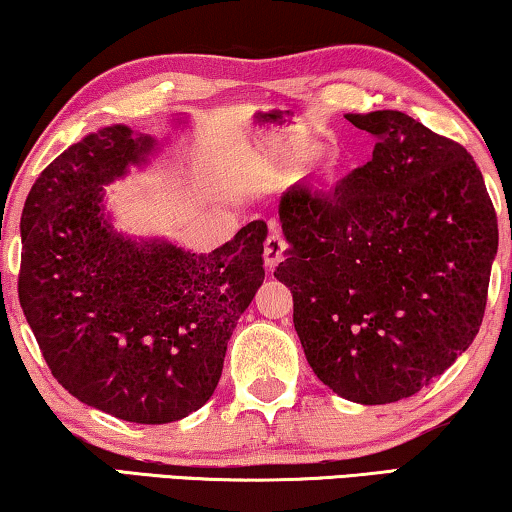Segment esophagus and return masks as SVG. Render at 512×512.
Instances as JSON below:
<instances>
[{"label": "esophagus", "instance_id": "34e87169", "mask_svg": "<svg viewBox=\"0 0 512 512\" xmlns=\"http://www.w3.org/2000/svg\"><path fill=\"white\" fill-rule=\"evenodd\" d=\"M286 249H288L286 240L281 238V233L277 231V228H272L268 240H265V265L272 270L279 261H284Z\"/></svg>", "mask_w": 512, "mask_h": 512}]
</instances>
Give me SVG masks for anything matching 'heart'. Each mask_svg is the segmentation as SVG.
<instances>
[{
    "label": "heart",
    "instance_id": "heart-1",
    "mask_svg": "<svg viewBox=\"0 0 512 512\" xmlns=\"http://www.w3.org/2000/svg\"><path fill=\"white\" fill-rule=\"evenodd\" d=\"M316 154H318L316 145H298V147H293V150L274 154V157L265 159L263 164L258 166L256 175H254V182H258V184H277V182L284 180L286 175H291L300 166H305L309 159L316 157ZM332 177H335V168L325 166L323 168V180L330 182Z\"/></svg>",
    "mask_w": 512,
    "mask_h": 512
}]
</instances>
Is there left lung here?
I'll use <instances>...</instances> for the list:
<instances>
[{"label": "left lung", "mask_w": 512, "mask_h": 512, "mask_svg": "<svg viewBox=\"0 0 512 512\" xmlns=\"http://www.w3.org/2000/svg\"><path fill=\"white\" fill-rule=\"evenodd\" d=\"M346 120L376 138L332 194L281 196L274 270L307 362L348 402L390 404L446 372L478 335L499 247L476 161L399 110Z\"/></svg>", "instance_id": "obj_1"}]
</instances>
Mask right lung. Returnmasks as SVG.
<instances>
[{"label": "right lung", "mask_w": 512, "mask_h": 512, "mask_svg": "<svg viewBox=\"0 0 512 512\" xmlns=\"http://www.w3.org/2000/svg\"><path fill=\"white\" fill-rule=\"evenodd\" d=\"M157 140L124 124L71 145L29 191L18 298L62 388L110 416L164 425L201 409L263 284L265 221L194 254L110 226L103 184L147 164Z\"/></svg>", "instance_id": "add662e5"}]
</instances>
